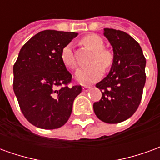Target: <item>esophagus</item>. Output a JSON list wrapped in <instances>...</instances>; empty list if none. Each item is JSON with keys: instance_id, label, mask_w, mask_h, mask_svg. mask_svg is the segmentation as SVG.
Listing matches in <instances>:
<instances>
[{"instance_id": "1", "label": "esophagus", "mask_w": 160, "mask_h": 160, "mask_svg": "<svg viewBox=\"0 0 160 160\" xmlns=\"http://www.w3.org/2000/svg\"><path fill=\"white\" fill-rule=\"evenodd\" d=\"M89 89H90V87H89V86H83V87H82L83 92H87Z\"/></svg>"}]
</instances>
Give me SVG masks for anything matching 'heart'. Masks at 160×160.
Returning <instances> with one entry per match:
<instances>
[{
	"mask_svg": "<svg viewBox=\"0 0 160 160\" xmlns=\"http://www.w3.org/2000/svg\"><path fill=\"white\" fill-rule=\"evenodd\" d=\"M82 42L94 51L91 60V63L92 64L78 70L75 77L76 80L81 83H92L100 79L103 74V68L107 69L111 67L112 56L109 51L104 49V41L98 35L89 34L83 38ZM61 59L63 64L68 68L74 69L77 67L71 43H68L63 47L61 52Z\"/></svg>",
	"mask_w": 160,
	"mask_h": 160,
	"instance_id": "b5f03b06",
	"label": "heart"
}]
</instances>
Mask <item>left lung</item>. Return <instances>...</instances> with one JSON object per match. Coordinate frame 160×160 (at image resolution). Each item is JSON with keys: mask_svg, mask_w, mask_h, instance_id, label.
Here are the masks:
<instances>
[{"mask_svg": "<svg viewBox=\"0 0 160 160\" xmlns=\"http://www.w3.org/2000/svg\"><path fill=\"white\" fill-rule=\"evenodd\" d=\"M104 37L113 48V62L104 79L96 84L102 98L93 104L98 119L106 123L127 120L141 104L146 83V58L141 46L128 33L104 28Z\"/></svg>", "mask_w": 160, "mask_h": 160, "instance_id": "left-lung-1", "label": "left lung"}]
</instances>
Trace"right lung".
I'll return each instance as SVG.
<instances>
[{"mask_svg":"<svg viewBox=\"0 0 160 160\" xmlns=\"http://www.w3.org/2000/svg\"><path fill=\"white\" fill-rule=\"evenodd\" d=\"M76 32L45 30L25 43L13 65V91L23 115L40 128L66 123L81 86L69 87L72 74L61 59L63 47Z\"/></svg>","mask_w":160,"mask_h":160,"instance_id":"right-lung-1","label":"right lung"}]
</instances>
